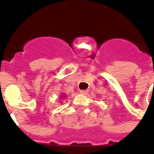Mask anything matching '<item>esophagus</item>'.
Wrapping results in <instances>:
<instances>
[{
    "instance_id": "1",
    "label": "esophagus",
    "mask_w": 154,
    "mask_h": 154,
    "mask_svg": "<svg viewBox=\"0 0 154 154\" xmlns=\"http://www.w3.org/2000/svg\"><path fill=\"white\" fill-rule=\"evenodd\" d=\"M88 92H89L88 90H80L79 91L80 93L82 94V95H86V94L88 93Z\"/></svg>"
}]
</instances>
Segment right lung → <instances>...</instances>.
Here are the masks:
<instances>
[{"instance_id":"add662e5","label":"right lung","mask_w":154,"mask_h":154,"mask_svg":"<svg viewBox=\"0 0 154 154\" xmlns=\"http://www.w3.org/2000/svg\"><path fill=\"white\" fill-rule=\"evenodd\" d=\"M65 97H66V96H65V94H62V95H60L61 99H62V98H65Z\"/></svg>"}]
</instances>
